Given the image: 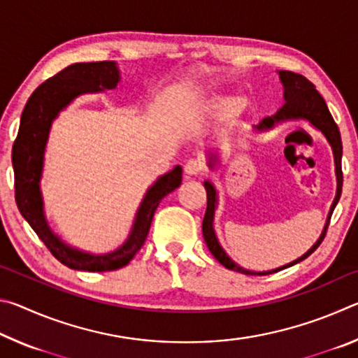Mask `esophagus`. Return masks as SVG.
I'll return each instance as SVG.
<instances>
[{"label": "esophagus", "mask_w": 358, "mask_h": 358, "mask_svg": "<svg viewBox=\"0 0 358 358\" xmlns=\"http://www.w3.org/2000/svg\"><path fill=\"white\" fill-rule=\"evenodd\" d=\"M205 171V167L201 161L197 159H189L185 164V172L187 175H201Z\"/></svg>", "instance_id": "esophagus-1"}]
</instances>
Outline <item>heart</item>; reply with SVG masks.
Returning <instances> with one entry per match:
<instances>
[{"mask_svg":"<svg viewBox=\"0 0 358 358\" xmlns=\"http://www.w3.org/2000/svg\"><path fill=\"white\" fill-rule=\"evenodd\" d=\"M246 107V99L235 94L215 96L208 102V115L216 121H229L237 118Z\"/></svg>","mask_w":358,"mask_h":358,"instance_id":"b5f03b06","label":"heart"}]
</instances>
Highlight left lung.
<instances>
[{"label": "left lung", "mask_w": 358, "mask_h": 358, "mask_svg": "<svg viewBox=\"0 0 358 358\" xmlns=\"http://www.w3.org/2000/svg\"><path fill=\"white\" fill-rule=\"evenodd\" d=\"M280 78H281L282 87H284V101H286V102H284V106L275 115L264 118L259 123V126H254V128H256L257 131H266V129L273 128L276 123H281V121L296 120V118H303V120L310 121L314 128H317L327 137V141H329L330 147L333 150V157H335L336 183H338L336 197L331 203L329 216H327L324 232L320 234L319 240L313 245L311 250H308V252L303 254L300 259H296V260H294V262H290V264L284 265V266H280V268H275V270H270V271H251V270H245L243 266L235 264L234 260L227 256L226 251L222 250L221 245L217 243V238H216V234H215V229H213V217H215V208H216V203H217V194H216L215 186L211 185L210 181H205L203 186H205V189H207V211H205L203 222H202V232H203L205 243H207L210 252L213 254L217 262L226 266V268H229V270L240 271V273H243V275L264 276V275L276 273V271H280L282 268H287V266H292L295 264L301 262L303 259H306L308 256H310V254H313L314 251L317 250L319 245L322 243V240H324L325 234H327V229H329L333 210H335L339 197H341V189H343V171H341L343 143H341V136H339V129H338V126L335 123V120H333V117H331V113L329 112V107H327L324 98L319 94L316 87H314V85L310 80H308L306 77H303L300 74H295V72H290V71H280ZM215 161H216V156H211L210 162H208V166L211 169H213Z\"/></svg>", "instance_id": "left-lung-1"}]
</instances>
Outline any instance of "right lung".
Returning <instances> with one entry per match:
<instances>
[{
  "instance_id": "right-lung-1",
  "label": "right lung",
  "mask_w": 358,
  "mask_h": 358,
  "mask_svg": "<svg viewBox=\"0 0 358 358\" xmlns=\"http://www.w3.org/2000/svg\"><path fill=\"white\" fill-rule=\"evenodd\" d=\"M120 82L115 62L76 63L45 80L29 96L20 118L19 134L12 147V167L15 180V202L22 216L63 265L82 271H112L128 265L143 246L155 211L167 194L181 185V167L156 180L138 207L128 240L117 251L94 256L66 245L48 227L41 196V175L44 151L52 121L78 94L112 90Z\"/></svg>"
}]
</instances>
